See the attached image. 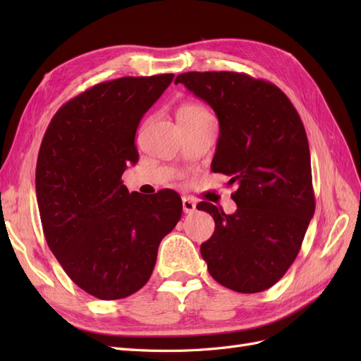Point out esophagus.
<instances>
[{"label": "esophagus", "instance_id": "1", "mask_svg": "<svg viewBox=\"0 0 361 361\" xmlns=\"http://www.w3.org/2000/svg\"><path fill=\"white\" fill-rule=\"evenodd\" d=\"M182 207L185 214H191L195 211V203L190 197H182Z\"/></svg>", "mask_w": 361, "mask_h": 361}]
</instances>
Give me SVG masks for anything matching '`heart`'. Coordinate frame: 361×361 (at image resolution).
Instances as JSON below:
<instances>
[{
    "instance_id": "b5f03b06",
    "label": "heart",
    "mask_w": 361,
    "mask_h": 361,
    "mask_svg": "<svg viewBox=\"0 0 361 361\" xmlns=\"http://www.w3.org/2000/svg\"><path fill=\"white\" fill-rule=\"evenodd\" d=\"M178 117H185L191 120H203V118H209L211 114L207 113L204 106L199 104H185L180 106Z\"/></svg>"
}]
</instances>
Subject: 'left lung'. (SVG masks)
Here are the masks:
<instances>
[{"instance_id": "left-lung-1", "label": "left lung", "mask_w": 361, "mask_h": 361, "mask_svg": "<svg viewBox=\"0 0 361 361\" xmlns=\"http://www.w3.org/2000/svg\"><path fill=\"white\" fill-rule=\"evenodd\" d=\"M183 84L211 105L220 123L212 171L231 176L238 209L202 202L215 221L200 245L220 285L262 292L285 276L314 214L309 141L301 118L277 85L238 72H187Z\"/></svg>"}]
</instances>
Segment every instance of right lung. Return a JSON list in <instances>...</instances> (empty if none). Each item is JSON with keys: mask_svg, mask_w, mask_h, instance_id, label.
<instances>
[{"mask_svg": "<svg viewBox=\"0 0 361 361\" xmlns=\"http://www.w3.org/2000/svg\"><path fill=\"white\" fill-rule=\"evenodd\" d=\"M173 73L125 76L64 104L42 140L36 195L47 243L71 280L99 300L143 288L158 247L182 215L173 190L152 197L122 182L137 164L135 133Z\"/></svg>", "mask_w": 361, "mask_h": 361, "instance_id": "1", "label": "right lung"}]
</instances>
